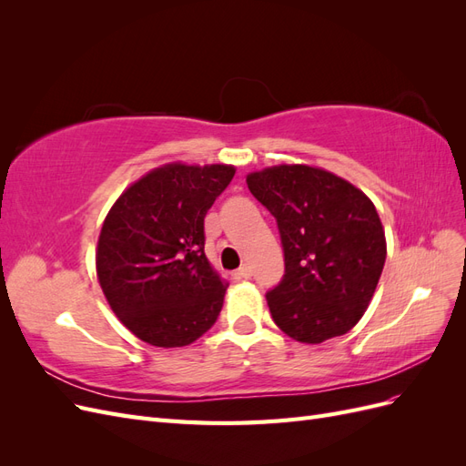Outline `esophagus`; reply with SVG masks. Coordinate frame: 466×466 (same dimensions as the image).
I'll use <instances>...</instances> for the list:
<instances>
[{
	"label": "esophagus",
	"mask_w": 466,
	"mask_h": 466,
	"mask_svg": "<svg viewBox=\"0 0 466 466\" xmlns=\"http://www.w3.org/2000/svg\"><path fill=\"white\" fill-rule=\"evenodd\" d=\"M235 276H237V278H245V279H247V278H250V276H252V270H250V266L243 264V266H241V268H238V270L235 272Z\"/></svg>",
	"instance_id": "1"
}]
</instances>
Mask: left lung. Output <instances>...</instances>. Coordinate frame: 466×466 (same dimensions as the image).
<instances>
[{
  "mask_svg": "<svg viewBox=\"0 0 466 466\" xmlns=\"http://www.w3.org/2000/svg\"><path fill=\"white\" fill-rule=\"evenodd\" d=\"M252 196L276 218L286 274L266 293L289 338L320 344L363 317L387 258L373 202L348 180L307 165L247 177Z\"/></svg>",
  "mask_w": 466,
  "mask_h": 466,
  "instance_id": "left-lung-1",
  "label": "left lung"
}]
</instances>
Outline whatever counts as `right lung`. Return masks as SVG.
Here are the masks:
<instances>
[{
    "label": "right lung",
    "mask_w": 466,
    "mask_h": 466,
    "mask_svg": "<svg viewBox=\"0 0 466 466\" xmlns=\"http://www.w3.org/2000/svg\"><path fill=\"white\" fill-rule=\"evenodd\" d=\"M233 175L231 165H165L110 208L96 276L110 309L139 340L188 346L218 320L228 284L206 258L204 218Z\"/></svg>",
    "instance_id": "add662e5"
}]
</instances>
